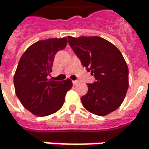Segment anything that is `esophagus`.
<instances>
[{
  "label": "esophagus",
  "mask_w": 149,
  "mask_h": 149,
  "mask_svg": "<svg viewBox=\"0 0 149 149\" xmlns=\"http://www.w3.org/2000/svg\"><path fill=\"white\" fill-rule=\"evenodd\" d=\"M72 84H73L74 85H77V84H78V81H77V80H73V81H72Z\"/></svg>",
  "instance_id": "34e87169"
}]
</instances>
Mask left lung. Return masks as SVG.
<instances>
[{
    "instance_id": "obj_1",
    "label": "left lung",
    "mask_w": 149,
    "mask_h": 149,
    "mask_svg": "<svg viewBox=\"0 0 149 149\" xmlns=\"http://www.w3.org/2000/svg\"><path fill=\"white\" fill-rule=\"evenodd\" d=\"M69 45L96 81L81 97L91 113L106 116L123 104L129 88V68L118 48L101 37H68Z\"/></svg>"
}]
</instances>
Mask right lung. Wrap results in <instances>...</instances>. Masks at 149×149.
<instances>
[{
	"mask_svg": "<svg viewBox=\"0 0 149 149\" xmlns=\"http://www.w3.org/2000/svg\"><path fill=\"white\" fill-rule=\"evenodd\" d=\"M67 45V38L39 40L22 54L14 77L16 96L22 105L38 116L57 112L72 88L70 79L54 81L47 77L52 72L55 54Z\"/></svg>",
	"mask_w": 149,
	"mask_h": 149,
	"instance_id": "1",
	"label": "right lung"
}]
</instances>
